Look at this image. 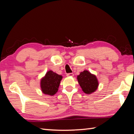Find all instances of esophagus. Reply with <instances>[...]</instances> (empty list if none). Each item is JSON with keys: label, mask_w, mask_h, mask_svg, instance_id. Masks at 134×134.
<instances>
[{"label": "esophagus", "mask_w": 134, "mask_h": 134, "mask_svg": "<svg viewBox=\"0 0 134 134\" xmlns=\"http://www.w3.org/2000/svg\"><path fill=\"white\" fill-rule=\"evenodd\" d=\"M74 76L73 73H69V74H67V76H68V77H70V76L71 77V76Z\"/></svg>", "instance_id": "esophagus-1"}]
</instances>
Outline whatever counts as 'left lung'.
I'll return each instance as SVG.
<instances>
[{"label":"left lung","mask_w":134,"mask_h":134,"mask_svg":"<svg viewBox=\"0 0 134 134\" xmlns=\"http://www.w3.org/2000/svg\"><path fill=\"white\" fill-rule=\"evenodd\" d=\"M78 83L83 92L90 94L94 92L98 86V81L96 76L91 74L87 70H85L77 76Z\"/></svg>","instance_id":"1"}]
</instances>
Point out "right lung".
I'll list each match as a JSON object with an SVG mask.
<instances>
[{
    "label": "right lung",
    "mask_w": 134,
    "mask_h": 134,
    "mask_svg": "<svg viewBox=\"0 0 134 134\" xmlns=\"http://www.w3.org/2000/svg\"><path fill=\"white\" fill-rule=\"evenodd\" d=\"M62 76L53 72L48 71L46 74L41 79L40 86L42 92L45 94L53 96L58 91Z\"/></svg>",
    "instance_id": "add662e5"
}]
</instances>
